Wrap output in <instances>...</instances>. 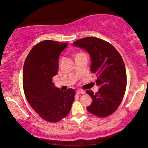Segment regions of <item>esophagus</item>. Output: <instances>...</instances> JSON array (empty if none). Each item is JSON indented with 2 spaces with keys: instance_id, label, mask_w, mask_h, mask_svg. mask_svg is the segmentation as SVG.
I'll return each instance as SVG.
<instances>
[{
  "instance_id": "esophagus-1",
  "label": "esophagus",
  "mask_w": 148,
  "mask_h": 148,
  "mask_svg": "<svg viewBox=\"0 0 148 148\" xmlns=\"http://www.w3.org/2000/svg\"><path fill=\"white\" fill-rule=\"evenodd\" d=\"M84 90H76V93H77L78 95H80V94H84Z\"/></svg>"
}]
</instances>
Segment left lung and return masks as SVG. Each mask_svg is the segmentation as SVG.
Segmentation results:
<instances>
[{
	"label": "left lung",
	"mask_w": 148,
	"mask_h": 148,
	"mask_svg": "<svg viewBox=\"0 0 148 148\" xmlns=\"http://www.w3.org/2000/svg\"><path fill=\"white\" fill-rule=\"evenodd\" d=\"M89 54L90 72L97 76V92H86L92 103L86 108L90 113L106 117L114 113L121 104L127 86V73L123 60L111 44L96 37H86L73 42Z\"/></svg>",
	"instance_id": "obj_1"
}]
</instances>
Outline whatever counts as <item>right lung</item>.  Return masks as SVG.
Wrapping results in <instances>:
<instances>
[{"instance_id":"1","label":"right lung","mask_w":148,"mask_h":148,"mask_svg":"<svg viewBox=\"0 0 148 148\" xmlns=\"http://www.w3.org/2000/svg\"><path fill=\"white\" fill-rule=\"evenodd\" d=\"M68 42L44 40L32 49L23 70V86L27 101L42 119L56 123L69 114L75 91H62L52 78L58 73L59 57Z\"/></svg>"}]
</instances>
